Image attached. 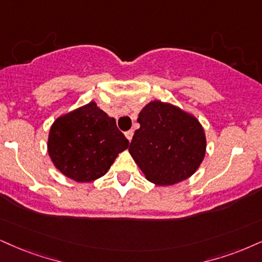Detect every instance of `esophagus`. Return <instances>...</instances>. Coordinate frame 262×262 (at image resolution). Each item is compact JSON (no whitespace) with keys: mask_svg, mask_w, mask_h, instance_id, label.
<instances>
[{"mask_svg":"<svg viewBox=\"0 0 262 262\" xmlns=\"http://www.w3.org/2000/svg\"><path fill=\"white\" fill-rule=\"evenodd\" d=\"M125 136H126V138H127L128 141L131 142V140H132V137H134V130H130V131H127V132H125Z\"/></svg>","mask_w":262,"mask_h":262,"instance_id":"esophagus-1","label":"esophagus"}]
</instances>
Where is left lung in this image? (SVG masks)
Returning <instances> with one entry per match:
<instances>
[{
	"label": "left lung",
	"mask_w": 262,
	"mask_h": 262,
	"mask_svg": "<svg viewBox=\"0 0 262 262\" xmlns=\"http://www.w3.org/2000/svg\"><path fill=\"white\" fill-rule=\"evenodd\" d=\"M131 157L146 179L158 186H171L193 175L205 157L204 128L195 116L179 106L149 102L138 114Z\"/></svg>",
	"instance_id": "8db88e82"
}]
</instances>
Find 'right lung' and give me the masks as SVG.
Returning a JSON list of instances; mask_svg holds the SVG:
<instances>
[{"label":"right lung","instance_id":"add662e5","mask_svg":"<svg viewBox=\"0 0 262 262\" xmlns=\"http://www.w3.org/2000/svg\"><path fill=\"white\" fill-rule=\"evenodd\" d=\"M48 154L64 176L76 182H91L111 169L128 141L95 102L57 119L48 135Z\"/></svg>","mask_w":262,"mask_h":262}]
</instances>
